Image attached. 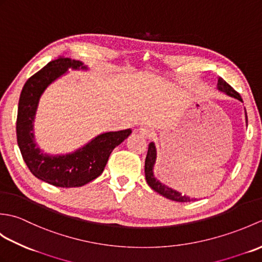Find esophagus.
<instances>
[{"instance_id":"1","label":"esophagus","mask_w":262,"mask_h":262,"mask_svg":"<svg viewBox=\"0 0 262 262\" xmlns=\"http://www.w3.org/2000/svg\"><path fill=\"white\" fill-rule=\"evenodd\" d=\"M138 134H140L141 136H143V137H152L153 136V134H154V132H153V129H151V128H148V127H141V128H138V129L136 130Z\"/></svg>"}]
</instances>
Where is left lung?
Listing matches in <instances>:
<instances>
[{"mask_svg":"<svg viewBox=\"0 0 262 262\" xmlns=\"http://www.w3.org/2000/svg\"><path fill=\"white\" fill-rule=\"evenodd\" d=\"M217 89H219L221 92H224L225 94H227L229 97L235 98L237 100H240V101H242V98L240 94H238L235 90H233V88L227 84V83L223 79H222V77H219V82H217ZM246 121L248 125L247 111H246ZM155 161H157V147H155V144L153 142H151L148 144V151H147V155L145 159V178H146L147 185L151 187L154 191H157L158 193L162 194V196L165 198L173 200V202L187 203V202H191V200H193L192 198L185 196V194H182L179 191L174 190V189L163 185L162 182H160V180H158L157 178L154 177L153 168H154Z\"/></svg>","mask_w":262,"mask_h":262,"instance_id":"left-lung-1","label":"left lung"}]
</instances>
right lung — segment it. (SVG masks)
Listing matches in <instances>:
<instances>
[{
    "label": "right lung",
    "mask_w": 262,
    "mask_h": 262,
    "mask_svg": "<svg viewBox=\"0 0 262 262\" xmlns=\"http://www.w3.org/2000/svg\"><path fill=\"white\" fill-rule=\"evenodd\" d=\"M72 70H88L80 60L60 57L33 74L22 88L16 118V138L22 158L31 173L55 187H81L102 173L113 149L132 134V129L107 132L72 153L51 155L37 146L33 134L39 100L46 89Z\"/></svg>",
    "instance_id": "add662e5"
}]
</instances>
